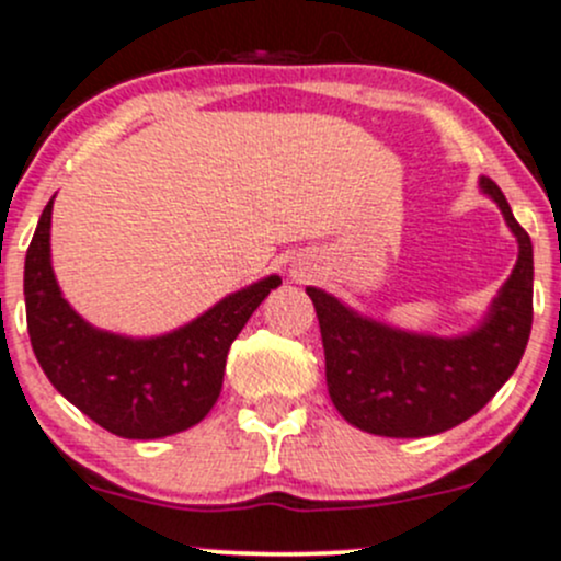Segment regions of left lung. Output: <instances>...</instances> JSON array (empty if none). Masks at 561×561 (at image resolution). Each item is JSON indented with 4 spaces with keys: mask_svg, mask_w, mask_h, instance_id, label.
<instances>
[{
    "mask_svg": "<svg viewBox=\"0 0 561 561\" xmlns=\"http://www.w3.org/2000/svg\"><path fill=\"white\" fill-rule=\"evenodd\" d=\"M480 185L518 237V262L493 299L485 324L471 335L431 337L392 330L308 288L319 316L332 403L368 434L417 439L456 428L496 396L524 357L531 332V240L496 182L482 176Z\"/></svg>",
    "mask_w": 561,
    "mask_h": 561,
    "instance_id": "left-lung-1",
    "label": "left lung"
}]
</instances>
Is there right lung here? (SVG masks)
I'll use <instances>...</instances> for the list:
<instances>
[{"label":"right lung","mask_w":561,"mask_h":561,"mask_svg":"<svg viewBox=\"0 0 561 561\" xmlns=\"http://www.w3.org/2000/svg\"><path fill=\"white\" fill-rule=\"evenodd\" d=\"M51 207L37 220L24 264L26 327L54 387L100 428L125 439H160L202 423L224 387L229 348L278 275L229 294L182 330L133 341L87 324L51 270Z\"/></svg>","instance_id":"add662e5"}]
</instances>
